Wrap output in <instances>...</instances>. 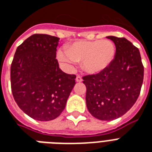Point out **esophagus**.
Here are the masks:
<instances>
[{"label":"esophagus","instance_id":"obj_1","mask_svg":"<svg viewBox=\"0 0 152 152\" xmlns=\"http://www.w3.org/2000/svg\"><path fill=\"white\" fill-rule=\"evenodd\" d=\"M82 80H82V77H81L80 76H76V82H79V83H80V82H82Z\"/></svg>","mask_w":152,"mask_h":152}]
</instances>
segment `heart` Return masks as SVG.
I'll list each match as a JSON object with an SVG mask.
<instances>
[{
  "mask_svg": "<svg viewBox=\"0 0 152 152\" xmlns=\"http://www.w3.org/2000/svg\"><path fill=\"white\" fill-rule=\"evenodd\" d=\"M116 46L109 39L80 40L66 47L65 51L57 53V58L65 64L82 62V68L89 74H98L108 68L114 60Z\"/></svg>",
  "mask_w": 152,
  "mask_h": 152,
  "instance_id": "b5f03b06",
  "label": "heart"
}]
</instances>
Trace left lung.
<instances>
[{
  "label": "left lung",
  "instance_id": "1",
  "mask_svg": "<svg viewBox=\"0 0 152 152\" xmlns=\"http://www.w3.org/2000/svg\"><path fill=\"white\" fill-rule=\"evenodd\" d=\"M106 38L115 44L114 60L100 73L83 76V83L91 114L99 120L112 121L129 110L139 97L144 65L139 49L131 42L125 38Z\"/></svg>",
  "mask_w": 152,
  "mask_h": 152
}]
</instances>
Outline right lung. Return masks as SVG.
I'll return each instance as SVG.
<instances>
[{"label":"right lung","mask_w":152,"mask_h":152,"mask_svg":"<svg viewBox=\"0 0 152 152\" xmlns=\"http://www.w3.org/2000/svg\"><path fill=\"white\" fill-rule=\"evenodd\" d=\"M59 38L34 34L18 46L11 64V88L18 106L33 119L53 120L64 110L76 75L56 59Z\"/></svg>","instance_id":"right-lung-1"}]
</instances>
